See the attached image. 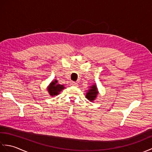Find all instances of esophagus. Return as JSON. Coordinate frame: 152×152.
Segmentation results:
<instances>
[{"label":"esophagus","mask_w":152,"mask_h":152,"mask_svg":"<svg viewBox=\"0 0 152 152\" xmlns=\"http://www.w3.org/2000/svg\"><path fill=\"white\" fill-rule=\"evenodd\" d=\"M71 85L73 86H75V87H78V83H77L76 82H71Z\"/></svg>","instance_id":"obj_1"}]
</instances>
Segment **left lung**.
Segmentation results:
<instances>
[{"mask_svg": "<svg viewBox=\"0 0 152 152\" xmlns=\"http://www.w3.org/2000/svg\"><path fill=\"white\" fill-rule=\"evenodd\" d=\"M98 90L95 84H93L92 86L90 87L89 89L88 90L86 93V98L88 99L89 101L93 102L96 99V96L98 95Z\"/></svg>", "mask_w": 152, "mask_h": 152, "instance_id": "left-lung-1", "label": "left lung"}]
</instances>
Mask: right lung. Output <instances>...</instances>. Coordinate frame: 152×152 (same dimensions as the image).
Listing matches in <instances>:
<instances>
[{
	"instance_id": "right-lung-1",
	"label": "right lung",
	"mask_w": 152,
	"mask_h": 152,
	"mask_svg": "<svg viewBox=\"0 0 152 152\" xmlns=\"http://www.w3.org/2000/svg\"><path fill=\"white\" fill-rule=\"evenodd\" d=\"M64 87L63 85L57 83V80H55L54 81L51 82V83L48 86V91L49 94L51 96H56L59 94V92L64 89Z\"/></svg>"
}]
</instances>
